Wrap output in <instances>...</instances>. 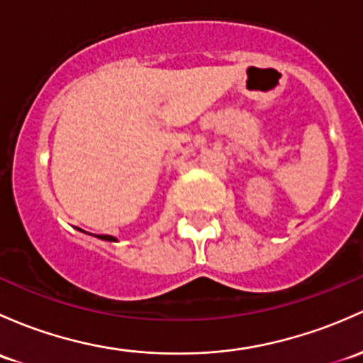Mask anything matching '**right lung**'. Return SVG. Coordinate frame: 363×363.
Masks as SVG:
<instances>
[{
    "instance_id": "1",
    "label": "right lung",
    "mask_w": 363,
    "mask_h": 363,
    "mask_svg": "<svg viewBox=\"0 0 363 363\" xmlns=\"http://www.w3.org/2000/svg\"><path fill=\"white\" fill-rule=\"evenodd\" d=\"M76 230L82 231V233H86V235H91V233L85 231V230H79V228H76ZM91 236H95V238H99V240H106V242H118L116 236H111V235H91Z\"/></svg>"
}]
</instances>
